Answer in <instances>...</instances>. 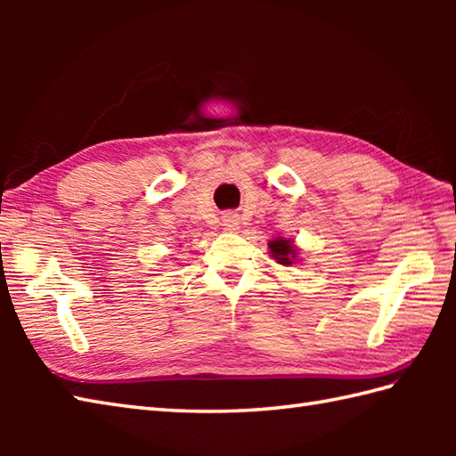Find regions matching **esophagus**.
<instances>
[{"mask_svg":"<svg viewBox=\"0 0 456 456\" xmlns=\"http://www.w3.org/2000/svg\"><path fill=\"white\" fill-rule=\"evenodd\" d=\"M223 227H225L227 231H237V227H239V216H237L235 211L223 213Z\"/></svg>","mask_w":456,"mask_h":456,"instance_id":"34e87169","label":"esophagus"}]
</instances>
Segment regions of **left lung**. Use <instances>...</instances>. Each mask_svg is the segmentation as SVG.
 <instances>
[{
	"mask_svg": "<svg viewBox=\"0 0 456 456\" xmlns=\"http://www.w3.org/2000/svg\"><path fill=\"white\" fill-rule=\"evenodd\" d=\"M270 253L278 260L280 265L289 266L294 263L296 258V248L292 245V240L289 239H276V240H270Z\"/></svg>",
	"mask_w": 456,
	"mask_h": 456,
	"instance_id": "left-lung-1",
	"label": "left lung"
}]
</instances>
